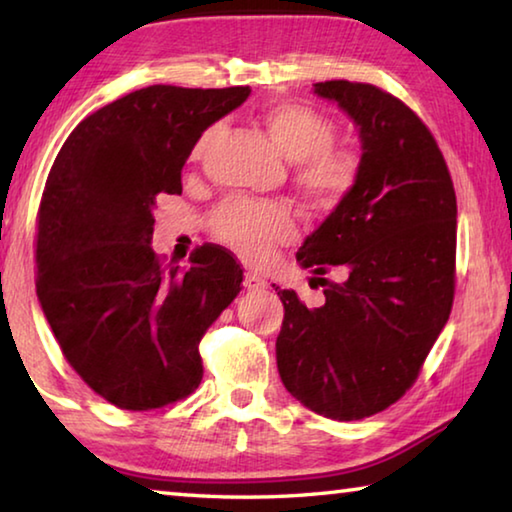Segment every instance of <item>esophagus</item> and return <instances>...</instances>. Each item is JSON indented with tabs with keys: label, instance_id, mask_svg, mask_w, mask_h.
Returning <instances> with one entry per match:
<instances>
[{
	"label": "esophagus",
	"instance_id": "34e87169",
	"mask_svg": "<svg viewBox=\"0 0 512 512\" xmlns=\"http://www.w3.org/2000/svg\"><path fill=\"white\" fill-rule=\"evenodd\" d=\"M244 287L248 291H262V289H266V280H264V277H259L257 273H246L244 275Z\"/></svg>",
	"mask_w": 512,
	"mask_h": 512
}]
</instances>
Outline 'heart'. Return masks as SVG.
Instances as JSON below:
<instances>
[{
    "label": "heart",
    "mask_w": 512,
    "mask_h": 512,
    "mask_svg": "<svg viewBox=\"0 0 512 512\" xmlns=\"http://www.w3.org/2000/svg\"><path fill=\"white\" fill-rule=\"evenodd\" d=\"M264 126L284 155L296 162L293 180L311 201L332 205L350 192L359 176L352 149L334 146L336 126L323 112L298 101H282L264 112ZM219 126L198 135L189 160L201 162ZM214 237L248 262H266L273 250L296 239V219L287 205L228 198L210 216Z\"/></svg>",
    "instance_id": "b5f03b06"
}]
</instances>
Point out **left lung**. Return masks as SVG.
I'll return each mask as SVG.
<instances>
[{
	"label": "left lung",
	"mask_w": 512,
	"mask_h": 512,
	"mask_svg": "<svg viewBox=\"0 0 512 512\" xmlns=\"http://www.w3.org/2000/svg\"><path fill=\"white\" fill-rule=\"evenodd\" d=\"M359 128L357 183L298 250L327 287L307 309L293 289L277 336L282 384L318 415L361 420L418 379L449 318L456 287V194L422 119L370 83H316ZM334 270L336 283L324 275Z\"/></svg>",
	"instance_id": "obj_1"
}]
</instances>
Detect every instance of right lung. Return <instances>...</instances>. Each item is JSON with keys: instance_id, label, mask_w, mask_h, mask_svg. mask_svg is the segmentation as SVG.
I'll use <instances>...</instances> for the list:
<instances>
[{"instance_id": "obj_1", "label": "right lung", "mask_w": 512, "mask_h": 512, "mask_svg": "<svg viewBox=\"0 0 512 512\" xmlns=\"http://www.w3.org/2000/svg\"><path fill=\"white\" fill-rule=\"evenodd\" d=\"M250 88L149 85L85 117L42 192L36 291L65 359L103 400L151 411L203 379V334L241 291L237 259L198 246L189 268L153 253V212L183 192L185 162L207 126Z\"/></svg>"}]
</instances>
